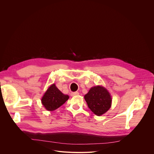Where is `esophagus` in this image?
I'll use <instances>...</instances> for the list:
<instances>
[{
    "mask_svg": "<svg viewBox=\"0 0 154 154\" xmlns=\"http://www.w3.org/2000/svg\"><path fill=\"white\" fill-rule=\"evenodd\" d=\"M79 94V93H78V92H72L71 93V96H77Z\"/></svg>",
    "mask_w": 154,
    "mask_h": 154,
    "instance_id": "obj_1",
    "label": "esophagus"
}]
</instances>
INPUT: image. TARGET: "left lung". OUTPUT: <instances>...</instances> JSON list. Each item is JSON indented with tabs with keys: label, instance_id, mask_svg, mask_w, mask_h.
<instances>
[{
	"label": "left lung",
	"instance_id": "1",
	"mask_svg": "<svg viewBox=\"0 0 154 154\" xmlns=\"http://www.w3.org/2000/svg\"><path fill=\"white\" fill-rule=\"evenodd\" d=\"M88 106L97 116L105 113L112 106V96L105 87L97 85L91 88L84 96Z\"/></svg>",
	"mask_w": 154,
	"mask_h": 154
}]
</instances>
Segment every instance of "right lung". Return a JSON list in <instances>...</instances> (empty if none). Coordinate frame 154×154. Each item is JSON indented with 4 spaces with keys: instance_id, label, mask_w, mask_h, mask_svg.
Returning a JSON list of instances; mask_svg holds the SVG:
<instances>
[{
    "instance_id": "add662e5",
    "label": "right lung",
    "mask_w": 154,
    "mask_h": 154,
    "mask_svg": "<svg viewBox=\"0 0 154 154\" xmlns=\"http://www.w3.org/2000/svg\"><path fill=\"white\" fill-rule=\"evenodd\" d=\"M69 96L62 93L55 86L51 85L41 98V103L48 111H54L64 104L69 99Z\"/></svg>"
}]
</instances>
